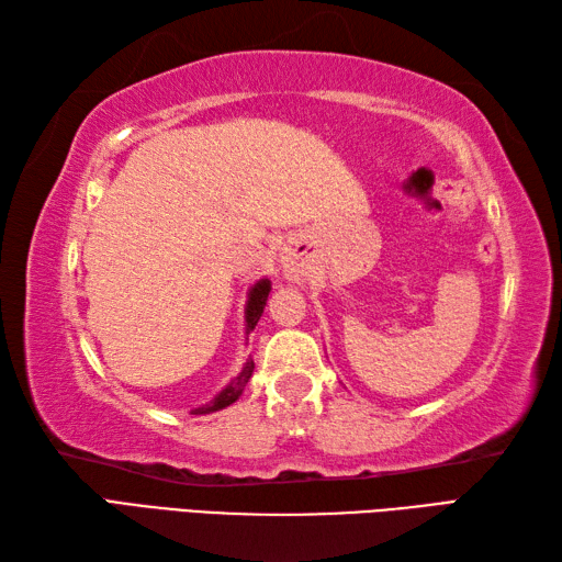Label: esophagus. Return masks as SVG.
Returning <instances> with one entry per match:
<instances>
[{
	"label": "esophagus",
	"instance_id": "obj_1",
	"mask_svg": "<svg viewBox=\"0 0 562 562\" xmlns=\"http://www.w3.org/2000/svg\"><path fill=\"white\" fill-rule=\"evenodd\" d=\"M282 266H284V272H288L290 278H300V272H302V262H300V256L292 254V250H284V256H282Z\"/></svg>",
	"mask_w": 562,
	"mask_h": 562
}]
</instances>
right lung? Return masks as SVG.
Returning a JSON list of instances; mask_svg holds the SVG:
<instances>
[{
  "mask_svg": "<svg viewBox=\"0 0 562 562\" xmlns=\"http://www.w3.org/2000/svg\"><path fill=\"white\" fill-rule=\"evenodd\" d=\"M268 294H270V282L268 280H260L254 290H250V296H248V306H246V330H254L258 318L262 314V308H266V302H268ZM254 360H248L244 372L238 374L229 386H226L217 398L210 401L207 405H202V408H195L193 415H202V413H212V411H222L226 408V405H232L238 396H241V391L246 389L250 374H254Z\"/></svg>",
  "mask_w": 562,
  "mask_h": 562,
  "instance_id": "add662e5",
  "label": "right lung"
}]
</instances>
